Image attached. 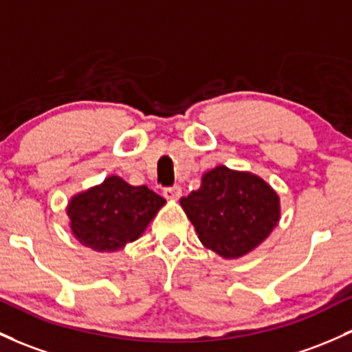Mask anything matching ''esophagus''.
Instances as JSON below:
<instances>
[{
    "instance_id": "34e87169",
    "label": "esophagus",
    "mask_w": 352,
    "mask_h": 352,
    "mask_svg": "<svg viewBox=\"0 0 352 352\" xmlns=\"http://www.w3.org/2000/svg\"><path fill=\"white\" fill-rule=\"evenodd\" d=\"M164 195L170 200H179L182 197V188L179 185H173V187H167L164 190Z\"/></svg>"
}]
</instances>
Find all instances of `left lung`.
<instances>
[{
    "label": "left lung",
    "mask_w": 352,
    "mask_h": 352,
    "mask_svg": "<svg viewBox=\"0 0 352 352\" xmlns=\"http://www.w3.org/2000/svg\"><path fill=\"white\" fill-rule=\"evenodd\" d=\"M200 242L223 258H239L261 245L280 219V200L250 172L223 165L202 175L200 188L180 199Z\"/></svg>",
    "instance_id": "left-lung-1"
}]
</instances>
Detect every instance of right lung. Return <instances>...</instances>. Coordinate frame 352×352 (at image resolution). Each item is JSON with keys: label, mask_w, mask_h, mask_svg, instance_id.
I'll list each match as a JSON object with an SVG mask.
<instances>
[{"label": "right lung", "mask_w": 352, "mask_h": 352, "mask_svg": "<svg viewBox=\"0 0 352 352\" xmlns=\"http://www.w3.org/2000/svg\"><path fill=\"white\" fill-rule=\"evenodd\" d=\"M165 199L145 185L133 187L117 175L73 195L67 214L76 241L96 252H115L137 241Z\"/></svg>", "instance_id": "right-lung-1"}]
</instances>
